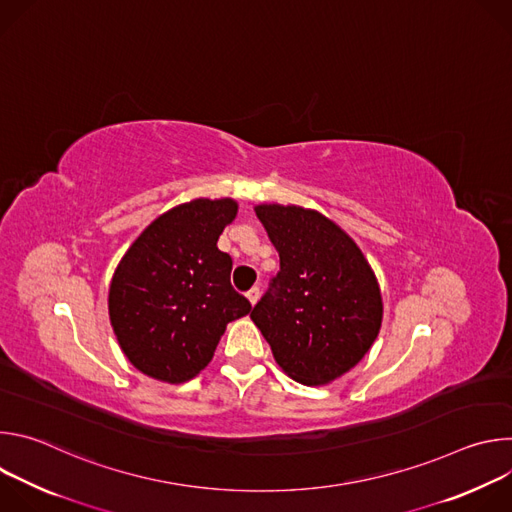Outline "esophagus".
Here are the masks:
<instances>
[{"label":"esophagus","instance_id":"1","mask_svg":"<svg viewBox=\"0 0 512 512\" xmlns=\"http://www.w3.org/2000/svg\"><path fill=\"white\" fill-rule=\"evenodd\" d=\"M247 300L255 306L257 304V300H259V287H251L249 291H247Z\"/></svg>","mask_w":512,"mask_h":512}]
</instances>
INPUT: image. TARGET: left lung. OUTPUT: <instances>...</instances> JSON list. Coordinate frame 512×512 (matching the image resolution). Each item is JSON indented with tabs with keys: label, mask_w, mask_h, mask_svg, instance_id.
<instances>
[{
	"label": "left lung",
	"mask_w": 512,
	"mask_h": 512,
	"mask_svg": "<svg viewBox=\"0 0 512 512\" xmlns=\"http://www.w3.org/2000/svg\"><path fill=\"white\" fill-rule=\"evenodd\" d=\"M255 212L279 253V271L251 320L285 375L328 385L358 364L381 330L377 277L356 243L318 210L259 204Z\"/></svg>",
	"instance_id": "8db88e82"
}]
</instances>
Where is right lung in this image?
Instances as JSON below:
<instances>
[{
    "mask_svg": "<svg viewBox=\"0 0 512 512\" xmlns=\"http://www.w3.org/2000/svg\"><path fill=\"white\" fill-rule=\"evenodd\" d=\"M237 208L233 198L184 202L158 216L119 261L109 318L143 375L170 385L194 379L227 324L251 312L231 285L233 259L216 247Z\"/></svg>",
    "mask_w": 512,
    "mask_h": 512,
    "instance_id": "obj_1",
    "label": "right lung"
}]
</instances>
